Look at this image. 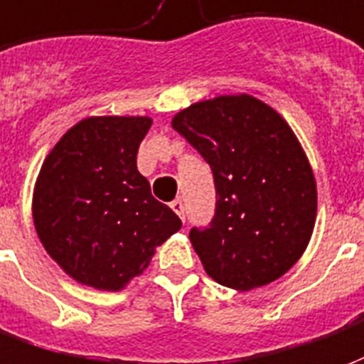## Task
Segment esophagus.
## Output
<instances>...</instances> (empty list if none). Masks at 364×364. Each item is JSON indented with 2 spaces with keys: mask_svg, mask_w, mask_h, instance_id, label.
Segmentation results:
<instances>
[{
  "mask_svg": "<svg viewBox=\"0 0 364 364\" xmlns=\"http://www.w3.org/2000/svg\"><path fill=\"white\" fill-rule=\"evenodd\" d=\"M171 208H172V211H174V213L178 215L180 219L184 221L186 213H184V203H182V200H174V201H172Z\"/></svg>",
  "mask_w": 364,
  "mask_h": 364,
  "instance_id": "esophagus-1",
  "label": "esophagus"
}]
</instances>
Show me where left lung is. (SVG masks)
I'll use <instances>...</instances> for the list:
<instances>
[{
  "mask_svg": "<svg viewBox=\"0 0 364 364\" xmlns=\"http://www.w3.org/2000/svg\"><path fill=\"white\" fill-rule=\"evenodd\" d=\"M172 127L198 149L215 180V217L190 230L213 281L250 291L299 262L314 230L316 180L293 129L250 95H225L180 110Z\"/></svg>",
  "mask_w": 364,
  "mask_h": 364,
  "instance_id": "8db88e82",
  "label": "left lung"
}]
</instances>
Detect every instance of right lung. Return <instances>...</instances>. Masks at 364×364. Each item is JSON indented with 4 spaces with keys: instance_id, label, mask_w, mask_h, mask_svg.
<instances>
[{
    "instance_id": "1",
    "label": "right lung",
    "mask_w": 364,
    "mask_h": 364,
    "mask_svg": "<svg viewBox=\"0 0 364 364\" xmlns=\"http://www.w3.org/2000/svg\"><path fill=\"white\" fill-rule=\"evenodd\" d=\"M151 124L147 116L85 118L42 163L34 229L50 258L81 285L120 291L182 227L137 171V149Z\"/></svg>"
}]
</instances>
